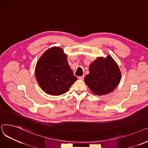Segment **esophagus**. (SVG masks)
<instances>
[{
	"mask_svg": "<svg viewBox=\"0 0 148 148\" xmlns=\"http://www.w3.org/2000/svg\"><path fill=\"white\" fill-rule=\"evenodd\" d=\"M84 75H82V76H79L78 77V79H80V80H84Z\"/></svg>",
	"mask_w": 148,
	"mask_h": 148,
	"instance_id": "obj_1",
	"label": "esophagus"
}]
</instances>
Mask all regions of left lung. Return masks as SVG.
I'll return each instance as SVG.
<instances>
[{
  "mask_svg": "<svg viewBox=\"0 0 148 148\" xmlns=\"http://www.w3.org/2000/svg\"><path fill=\"white\" fill-rule=\"evenodd\" d=\"M89 72L84 81L90 90L97 95L111 93L121 79L120 69L110 55L105 58L98 57L90 64Z\"/></svg>",
  "mask_w": 148,
  "mask_h": 148,
  "instance_id": "left-lung-1",
  "label": "left lung"
}]
</instances>
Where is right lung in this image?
I'll use <instances>...</instances> for the list:
<instances>
[{"label":"right lung","instance_id":"1","mask_svg":"<svg viewBox=\"0 0 148 148\" xmlns=\"http://www.w3.org/2000/svg\"><path fill=\"white\" fill-rule=\"evenodd\" d=\"M36 77L45 93L58 96L65 93L77 80L62 49L53 47L41 55L36 67Z\"/></svg>","mask_w":148,"mask_h":148}]
</instances>
